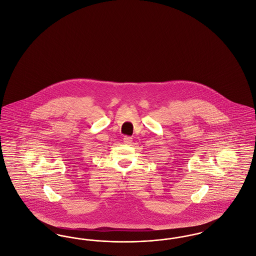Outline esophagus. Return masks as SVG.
Listing matches in <instances>:
<instances>
[{"label": "esophagus", "instance_id": "obj_1", "mask_svg": "<svg viewBox=\"0 0 256 256\" xmlns=\"http://www.w3.org/2000/svg\"><path fill=\"white\" fill-rule=\"evenodd\" d=\"M124 144H132V138L130 136H124Z\"/></svg>", "mask_w": 256, "mask_h": 256}]
</instances>
